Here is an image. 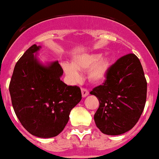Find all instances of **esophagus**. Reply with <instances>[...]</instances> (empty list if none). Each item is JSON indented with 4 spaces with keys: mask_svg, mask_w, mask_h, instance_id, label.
<instances>
[{
    "mask_svg": "<svg viewBox=\"0 0 159 159\" xmlns=\"http://www.w3.org/2000/svg\"><path fill=\"white\" fill-rule=\"evenodd\" d=\"M81 92H82V96L84 98H85V97L89 95V92H88V90L86 89V88H82L81 89Z\"/></svg>",
    "mask_w": 159,
    "mask_h": 159,
    "instance_id": "obj_1",
    "label": "esophagus"
}]
</instances>
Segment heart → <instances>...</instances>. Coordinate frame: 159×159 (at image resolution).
<instances>
[{
    "label": "heart",
    "instance_id": "1",
    "mask_svg": "<svg viewBox=\"0 0 159 159\" xmlns=\"http://www.w3.org/2000/svg\"><path fill=\"white\" fill-rule=\"evenodd\" d=\"M62 67L66 75L75 82L80 79L78 70L85 71L88 69V79L92 82L98 84L103 82L107 77L111 68V61L109 59L102 57L100 53H88L75 57L71 64L64 63Z\"/></svg>",
    "mask_w": 159,
    "mask_h": 159
}]
</instances>
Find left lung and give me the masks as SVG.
Here are the masks:
<instances>
[{
    "mask_svg": "<svg viewBox=\"0 0 159 159\" xmlns=\"http://www.w3.org/2000/svg\"><path fill=\"white\" fill-rule=\"evenodd\" d=\"M147 83L139 60L133 53L111 66L105 82L90 92L99 99L94 116L102 133L119 135L134 127L143 111Z\"/></svg>",
    "mask_w": 159,
    "mask_h": 159,
    "instance_id": "1",
    "label": "left lung"
}]
</instances>
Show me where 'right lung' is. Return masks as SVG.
Instances as JSON below:
<instances>
[{
	"instance_id": "add662e5",
	"label": "right lung",
	"mask_w": 159,
	"mask_h": 159,
	"mask_svg": "<svg viewBox=\"0 0 159 159\" xmlns=\"http://www.w3.org/2000/svg\"><path fill=\"white\" fill-rule=\"evenodd\" d=\"M40 48L33 44L18 60L9 92L22 126L32 135L47 139L64 130L82 95L79 87L67 86L60 80L64 71L57 60L47 64L39 61L36 54Z\"/></svg>"
}]
</instances>
